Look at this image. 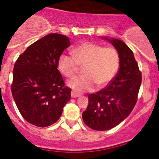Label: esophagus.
<instances>
[{"label": "esophagus", "mask_w": 159, "mask_h": 159, "mask_svg": "<svg viewBox=\"0 0 159 159\" xmlns=\"http://www.w3.org/2000/svg\"><path fill=\"white\" fill-rule=\"evenodd\" d=\"M71 98H78V97H80V94L79 93H77L75 91H72L71 92Z\"/></svg>", "instance_id": "obj_1"}]
</instances>
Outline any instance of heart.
Returning a JSON list of instances; mask_svg holds the SVG:
<instances>
[{
    "label": "heart",
    "mask_w": 159,
    "mask_h": 159,
    "mask_svg": "<svg viewBox=\"0 0 159 159\" xmlns=\"http://www.w3.org/2000/svg\"><path fill=\"white\" fill-rule=\"evenodd\" d=\"M71 55L61 54L58 60V68L68 78L78 72L84 66V75L68 81V85L78 93L93 89L96 84L103 86L115 77L120 67V56L113 47L86 42L71 49Z\"/></svg>",
    "instance_id": "1"
}]
</instances>
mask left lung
<instances>
[{
    "instance_id": "obj_1",
    "label": "left lung",
    "mask_w": 159,
    "mask_h": 159,
    "mask_svg": "<svg viewBox=\"0 0 159 159\" xmlns=\"http://www.w3.org/2000/svg\"><path fill=\"white\" fill-rule=\"evenodd\" d=\"M112 43L120 56L116 76L96 93L88 95L89 103L82 118L92 129L104 131L115 127L130 114L137 101L142 75L132 50L124 42L103 37Z\"/></svg>"
}]
</instances>
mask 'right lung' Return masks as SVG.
Here are the masks:
<instances>
[{
	"label": "right lung",
	"instance_id": "1",
	"mask_svg": "<svg viewBox=\"0 0 159 159\" xmlns=\"http://www.w3.org/2000/svg\"><path fill=\"white\" fill-rule=\"evenodd\" d=\"M71 45L64 35L51 33L30 45L17 58L11 92L25 120L39 127L58 121L71 98L58 70V60Z\"/></svg>",
	"mask_w": 159,
	"mask_h": 159
}]
</instances>
